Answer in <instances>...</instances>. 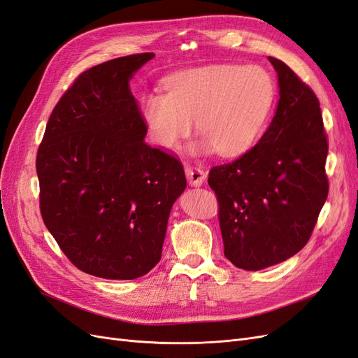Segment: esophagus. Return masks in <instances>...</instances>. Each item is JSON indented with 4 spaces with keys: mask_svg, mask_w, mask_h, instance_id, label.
Returning a JSON list of instances; mask_svg holds the SVG:
<instances>
[{
    "mask_svg": "<svg viewBox=\"0 0 358 358\" xmlns=\"http://www.w3.org/2000/svg\"><path fill=\"white\" fill-rule=\"evenodd\" d=\"M185 175L191 187H201L206 179V173L199 167H187Z\"/></svg>",
    "mask_w": 358,
    "mask_h": 358,
    "instance_id": "esophagus-1",
    "label": "esophagus"
}]
</instances>
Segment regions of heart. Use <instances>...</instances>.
<instances>
[{"label": "heart", "instance_id": "b5f03b06", "mask_svg": "<svg viewBox=\"0 0 358 358\" xmlns=\"http://www.w3.org/2000/svg\"><path fill=\"white\" fill-rule=\"evenodd\" d=\"M164 90L146 94L140 106L150 138L178 149L196 121L204 137L191 146L194 155L248 152L264 133L276 99L275 80L264 69L233 64L175 73Z\"/></svg>", "mask_w": 358, "mask_h": 358}]
</instances>
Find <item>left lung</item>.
<instances>
[{
  "label": "left lung",
  "mask_w": 358,
  "mask_h": 358,
  "mask_svg": "<svg viewBox=\"0 0 358 358\" xmlns=\"http://www.w3.org/2000/svg\"><path fill=\"white\" fill-rule=\"evenodd\" d=\"M275 116L245 155L209 173L220 203L224 255L239 268L282 263L305 246L327 200V137L317 95L287 64Z\"/></svg>",
  "instance_id": "obj_1"
}]
</instances>
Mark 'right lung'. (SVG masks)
<instances>
[{"instance_id":"1","label":"right lung","mask_w":358,"mask_h":358,"mask_svg":"<svg viewBox=\"0 0 358 358\" xmlns=\"http://www.w3.org/2000/svg\"><path fill=\"white\" fill-rule=\"evenodd\" d=\"M154 53L83 71L53 109L37 152L40 210L82 272L136 279L161 259L171 206L187 188L180 162L145 143L129 80Z\"/></svg>"}]
</instances>
